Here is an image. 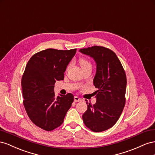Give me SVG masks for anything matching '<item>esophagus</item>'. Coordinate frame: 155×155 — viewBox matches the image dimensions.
I'll use <instances>...</instances> for the list:
<instances>
[{
    "label": "esophagus",
    "instance_id": "obj_1",
    "mask_svg": "<svg viewBox=\"0 0 155 155\" xmlns=\"http://www.w3.org/2000/svg\"><path fill=\"white\" fill-rule=\"evenodd\" d=\"M74 102H79V101H82V99L79 98V97H77V96H74Z\"/></svg>",
    "mask_w": 155,
    "mask_h": 155
}]
</instances>
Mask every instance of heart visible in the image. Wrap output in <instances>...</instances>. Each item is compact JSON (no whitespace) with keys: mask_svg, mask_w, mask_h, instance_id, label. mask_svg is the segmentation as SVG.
<instances>
[{"mask_svg":"<svg viewBox=\"0 0 155 155\" xmlns=\"http://www.w3.org/2000/svg\"><path fill=\"white\" fill-rule=\"evenodd\" d=\"M79 64H80L82 69H84L87 67H91V64L90 61L86 58H81L79 60ZM69 66H68L67 70H68Z\"/></svg>","mask_w":155,"mask_h":155,"instance_id":"heart-1","label":"heart"}]
</instances>
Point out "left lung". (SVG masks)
<instances>
[{
  "instance_id": "8db88e82",
  "label": "left lung",
  "mask_w": 155,
  "mask_h": 155,
  "mask_svg": "<svg viewBox=\"0 0 155 155\" xmlns=\"http://www.w3.org/2000/svg\"><path fill=\"white\" fill-rule=\"evenodd\" d=\"M81 52L91 56L97 65L94 84L96 103L87 104L82 116L85 125L93 132H103L113 127L125 104L127 77L117 55L101 46L81 48Z\"/></svg>"
}]
</instances>
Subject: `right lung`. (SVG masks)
Wrapping results in <instances>:
<instances>
[{"label": "right lung", "instance_id": "obj_1", "mask_svg": "<svg viewBox=\"0 0 155 155\" xmlns=\"http://www.w3.org/2000/svg\"><path fill=\"white\" fill-rule=\"evenodd\" d=\"M77 49L47 48L31 57L21 80L23 104L34 124L51 131L64 122L74 101L72 94L55 97L54 84L62 81L64 72Z\"/></svg>", "mask_w": 155, "mask_h": 155}]
</instances>
